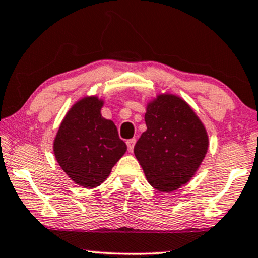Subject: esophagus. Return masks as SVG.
<instances>
[{"mask_svg":"<svg viewBox=\"0 0 258 258\" xmlns=\"http://www.w3.org/2000/svg\"><path fill=\"white\" fill-rule=\"evenodd\" d=\"M126 144H127V149H128V152H132L133 148H135V145H136V138L128 139L126 142Z\"/></svg>","mask_w":258,"mask_h":258,"instance_id":"esophagus-1","label":"esophagus"}]
</instances>
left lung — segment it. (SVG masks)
I'll return each instance as SVG.
<instances>
[{
  "mask_svg": "<svg viewBox=\"0 0 258 258\" xmlns=\"http://www.w3.org/2000/svg\"><path fill=\"white\" fill-rule=\"evenodd\" d=\"M145 123L135 145L136 158L153 188L174 191L200 168L208 150L206 128L183 99L169 93L149 101Z\"/></svg>",
  "mask_w": 258,
  "mask_h": 258,
  "instance_id": "left-lung-1",
  "label": "left lung"
}]
</instances>
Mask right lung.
I'll return each instance as SVG.
<instances>
[{"mask_svg":"<svg viewBox=\"0 0 258 258\" xmlns=\"http://www.w3.org/2000/svg\"><path fill=\"white\" fill-rule=\"evenodd\" d=\"M103 103L97 96H84L75 102L53 140L58 164L83 188L103 183L127 150L114 122L101 114Z\"/></svg>","mask_w":258,"mask_h":258,"instance_id":"right-lung-1","label":"right lung"}]
</instances>
